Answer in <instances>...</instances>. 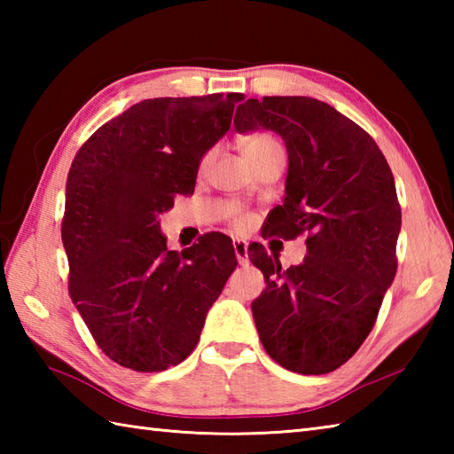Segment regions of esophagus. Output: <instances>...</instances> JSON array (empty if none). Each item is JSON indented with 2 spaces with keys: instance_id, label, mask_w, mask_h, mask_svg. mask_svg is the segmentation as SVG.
Returning <instances> with one entry per match:
<instances>
[{
  "instance_id": "obj_1",
  "label": "esophagus",
  "mask_w": 454,
  "mask_h": 454,
  "mask_svg": "<svg viewBox=\"0 0 454 454\" xmlns=\"http://www.w3.org/2000/svg\"><path fill=\"white\" fill-rule=\"evenodd\" d=\"M234 254L238 257V263L239 265H247L249 259H247V244L244 239H234Z\"/></svg>"
}]
</instances>
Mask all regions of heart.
<instances>
[{
  "mask_svg": "<svg viewBox=\"0 0 454 454\" xmlns=\"http://www.w3.org/2000/svg\"><path fill=\"white\" fill-rule=\"evenodd\" d=\"M242 150H244V156H246L247 163L263 160V158H269V156H285V148H283L281 140L273 137V134H269V132L249 134V137L244 138V142H242ZM212 156H215V152H212V150L202 156L200 168H199L200 173L208 169ZM230 224H232L234 230L244 232V230L252 226V216L246 215V212H234L232 220H230Z\"/></svg>",
  "mask_w": 454,
  "mask_h": 454,
  "instance_id": "heart-1",
  "label": "heart"
}]
</instances>
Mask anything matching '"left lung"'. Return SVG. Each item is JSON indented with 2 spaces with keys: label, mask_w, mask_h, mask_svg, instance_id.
Wrapping results in <instances>:
<instances>
[{
  "label": "left lung",
  "mask_w": 454,
  "mask_h": 454,
  "mask_svg": "<svg viewBox=\"0 0 454 454\" xmlns=\"http://www.w3.org/2000/svg\"><path fill=\"white\" fill-rule=\"evenodd\" d=\"M234 124L281 134L286 187L269 230L283 239L306 234L308 249L283 271L262 244L249 247L267 283L252 302L259 340L288 371L332 372L371 333L398 269L402 210L390 166L369 132L312 98L247 99Z\"/></svg>",
  "instance_id": "obj_1"
}]
</instances>
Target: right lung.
Masks as SVG:
<instances>
[{
    "label": "right lung",
    "mask_w": 454,
    "mask_h": 454,
    "mask_svg": "<svg viewBox=\"0 0 454 454\" xmlns=\"http://www.w3.org/2000/svg\"><path fill=\"white\" fill-rule=\"evenodd\" d=\"M242 99L140 101L95 130L72 161L62 218L67 291L99 349L130 371L185 361L238 265L224 234L169 252L158 216L177 195H192L202 156Z\"/></svg>",
    "instance_id": "right-lung-1"
}]
</instances>
